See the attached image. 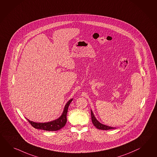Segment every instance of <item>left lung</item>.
I'll return each instance as SVG.
<instances>
[{
    "mask_svg": "<svg viewBox=\"0 0 157 157\" xmlns=\"http://www.w3.org/2000/svg\"><path fill=\"white\" fill-rule=\"evenodd\" d=\"M91 120H92V123H93L94 125L95 126L97 129H101V130H109V129H115V128L104 125L103 124L100 123L99 121H98V120L96 119L95 116L94 115L92 110H91Z\"/></svg>",
    "mask_w": 157,
    "mask_h": 157,
    "instance_id": "left-lung-1",
    "label": "left lung"
}]
</instances>
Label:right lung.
Masks as SVG:
<instances>
[{
	"label": "right lung",
	"mask_w": 157,
	"mask_h": 157,
	"mask_svg": "<svg viewBox=\"0 0 157 157\" xmlns=\"http://www.w3.org/2000/svg\"><path fill=\"white\" fill-rule=\"evenodd\" d=\"M73 99L69 100L67 103L66 104L65 108L62 112L61 116L58 118L53 121L48 122H36L30 121L27 119L28 122L31 124V125L36 129H42L47 131H56L59 130L65 126L67 122V113L68 111V108L70 103L72 101Z\"/></svg>",
	"instance_id": "obj_1"
}]
</instances>
